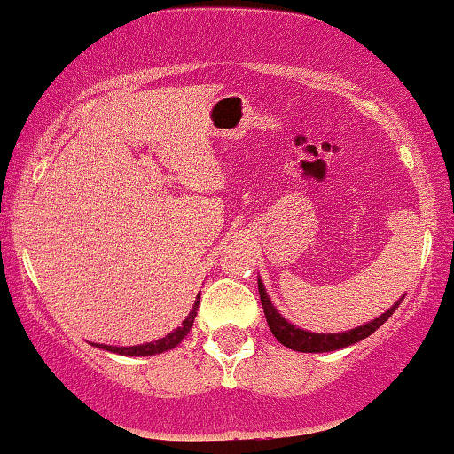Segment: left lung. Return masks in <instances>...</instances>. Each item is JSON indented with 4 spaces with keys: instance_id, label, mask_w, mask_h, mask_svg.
I'll use <instances>...</instances> for the list:
<instances>
[{
    "instance_id": "8db88e82",
    "label": "left lung",
    "mask_w": 454,
    "mask_h": 454,
    "mask_svg": "<svg viewBox=\"0 0 454 454\" xmlns=\"http://www.w3.org/2000/svg\"><path fill=\"white\" fill-rule=\"evenodd\" d=\"M257 286H259V297H262V306H263V311H265L267 325H270L273 336L278 338L279 344H284L286 348H289V350L309 352V354L341 350V348L352 346V344H356V341L368 338L370 333H374L386 322V319L395 314L396 308L400 306V301L404 300V297H400L395 306H392L388 311H384L380 317H376V319H372V322H368L364 325H358V328H354L350 332L314 333V332L295 328L294 324H289L287 319L276 309V306L271 303L270 295H267L265 287L262 284V279H257Z\"/></svg>"
}]
</instances>
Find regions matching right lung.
Instances as JSON below:
<instances>
[{"label": "right lung", "instance_id": "obj_1", "mask_svg": "<svg viewBox=\"0 0 454 454\" xmlns=\"http://www.w3.org/2000/svg\"><path fill=\"white\" fill-rule=\"evenodd\" d=\"M199 297L195 300V306L189 311V316L184 317V322L181 328H176L175 332L167 333L165 338H160L157 341H146V344H140V346H106V344H92L96 348H100V350H106V352H113V354H121V356H154V354H162V352H168L173 350L175 346H178L183 341V338L187 336L189 330L192 328V322H195V316H197V309H199Z\"/></svg>", "mask_w": 454, "mask_h": 454}]
</instances>
